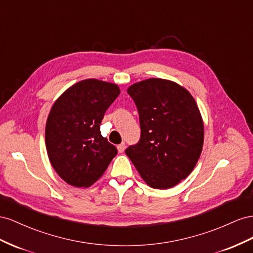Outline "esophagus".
Segmentation results:
<instances>
[{
  "label": "esophagus",
  "instance_id": "34e87169",
  "mask_svg": "<svg viewBox=\"0 0 253 253\" xmlns=\"http://www.w3.org/2000/svg\"><path fill=\"white\" fill-rule=\"evenodd\" d=\"M125 147H126V145H125V143H124V142L121 143V144H119V145H118V150H119V153H124Z\"/></svg>",
  "mask_w": 253,
  "mask_h": 253
}]
</instances>
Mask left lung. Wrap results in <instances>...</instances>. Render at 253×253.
<instances>
[{
	"label": "left lung",
	"mask_w": 253,
	"mask_h": 253,
	"mask_svg": "<svg viewBox=\"0 0 253 253\" xmlns=\"http://www.w3.org/2000/svg\"><path fill=\"white\" fill-rule=\"evenodd\" d=\"M128 94L138 108L141 138L126 155L154 189H170L189 176L204 145V122L191 93L178 84L149 78Z\"/></svg>",
	"instance_id": "obj_1"
}]
</instances>
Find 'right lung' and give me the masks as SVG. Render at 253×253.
<instances>
[{
    "instance_id": "add662e5",
    "label": "right lung",
    "mask_w": 253,
    "mask_h": 253,
    "mask_svg": "<svg viewBox=\"0 0 253 253\" xmlns=\"http://www.w3.org/2000/svg\"><path fill=\"white\" fill-rule=\"evenodd\" d=\"M120 94L118 84L84 79L54 103L45 126L52 167L68 184L88 187L103 176L118 149L99 130L104 114Z\"/></svg>"
}]
</instances>
